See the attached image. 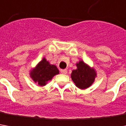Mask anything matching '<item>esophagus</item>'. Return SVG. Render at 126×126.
<instances>
[{"label":"esophagus","mask_w":126,"mask_h":126,"mask_svg":"<svg viewBox=\"0 0 126 126\" xmlns=\"http://www.w3.org/2000/svg\"><path fill=\"white\" fill-rule=\"evenodd\" d=\"M60 71L62 74H66L67 73V69H61Z\"/></svg>","instance_id":"esophagus-1"}]
</instances>
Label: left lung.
<instances>
[{
    "label": "left lung",
    "mask_w": 126,
    "mask_h": 126,
    "mask_svg": "<svg viewBox=\"0 0 126 126\" xmlns=\"http://www.w3.org/2000/svg\"><path fill=\"white\" fill-rule=\"evenodd\" d=\"M77 69L72 71L71 79L78 88L85 89L94 83L97 76L96 70L90 67L82 60L76 63Z\"/></svg>",
    "instance_id": "left-lung-1"
}]
</instances>
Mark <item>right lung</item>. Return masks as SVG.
<instances>
[{"label": "right lung", "mask_w": 126, "mask_h": 126, "mask_svg": "<svg viewBox=\"0 0 126 126\" xmlns=\"http://www.w3.org/2000/svg\"><path fill=\"white\" fill-rule=\"evenodd\" d=\"M59 74V70L55 65L50 64L45 57L30 71V76L35 83L41 87L45 86L48 81L51 80L55 75Z\"/></svg>", "instance_id": "1"}]
</instances>
